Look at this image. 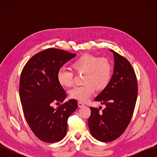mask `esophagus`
Returning a JSON list of instances; mask_svg holds the SVG:
<instances>
[{
    "instance_id": "esophagus-1",
    "label": "esophagus",
    "mask_w": 157,
    "mask_h": 157,
    "mask_svg": "<svg viewBox=\"0 0 157 157\" xmlns=\"http://www.w3.org/2000/svg\"><path fill=\"white\" fill-rule=\"evenodd\" d=\"M78 105L79 107H84L85 105H84V104L82 102L78 101Z\"/></svg>"
}]
</instances>
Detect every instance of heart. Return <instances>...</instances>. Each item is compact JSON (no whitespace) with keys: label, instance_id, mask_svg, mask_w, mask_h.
Segmentation results:
<instances>
[{"label":"heart","instance_id":"heart-1","mask_svg":"<svg viewBox=\"0 0 157 157\" xmlns=\"http://www.w3.org/2000/svg\"><path fill=\"white\" fill-rule=\"evenodd\" d=\"M71 68L77 74H82V86L73 88L70 97L80 101H86L92 96L95 89L101 90L109 84L112 75V63L107 58H99L91 54H83L73 61ZM73 71L60 69L57 78L61 86L71 87L73 84Z\"/></svg>","mask_w":157,"mask_h":157}]
</instances>
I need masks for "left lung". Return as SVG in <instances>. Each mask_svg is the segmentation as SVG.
Wrapping results in <instances>:
<instances>
[{
    "mask_svg": "<svg viewBox=\"0 0 157 157\" xmlns=\"http://www.w3.org/2000/svg\"><path fill=\"white\" fill-rule=\"evenodd\" d=\"M114 55V72L107 86L95 98L106 107L99 112L91 107L88 124L92 136L103 142L118 138L126 129L134 111L137 97L135 71L124 57L110 50Z\"/></svg>",
    "mask_w": 157,
    "mask_h": 157,
    "instance_id": "obj_1",
    "label": "left lung"
}]
</instances>
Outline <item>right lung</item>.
<instances>
[{
  "label": "right lung",
  "mask_w": 157,
  "mask_h": 157,
  "mask_svg": "<svg viewBox=\"0 0 157 157\" xmlns=\"http://www.w3.org/2000/svg\"><path fill=\"white\" fill-rule=\"evenodd\" d=\"M76 54L48 48L33 56L23 67L20 80V101L32 132L41 141L55 143L65 136L69 117L78 107L76 99L63 103L67 97L57 74ZM63 103L54 109V102Z\"/></svg>",
  "instance_id": "add662e5"
}]
</instances>
